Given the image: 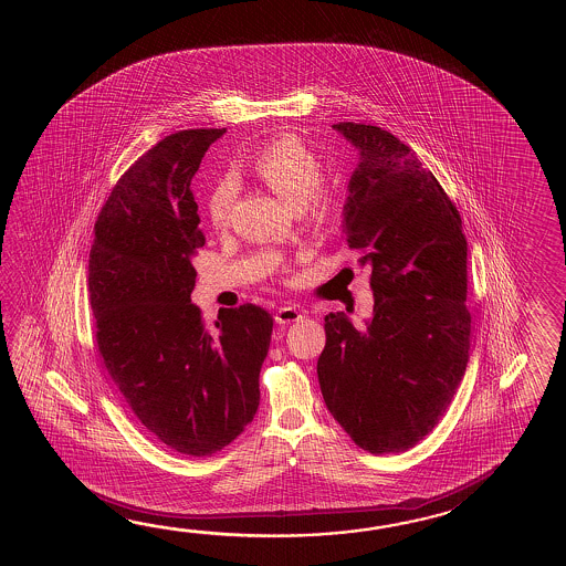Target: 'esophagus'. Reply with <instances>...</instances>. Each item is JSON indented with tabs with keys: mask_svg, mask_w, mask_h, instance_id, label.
Wrapping results in <instances>:
<instances>
[{
	"mask_svg": "<svg viewBox=\"0 0 566 566\" xmlns=\"http://www.w3.org/2000/svg\"><path fill=\"white\" fill-rule=\"evenodd\" d=\"M303 317V312L297 310L295 305H283L275 312V322L281 325L293 324V322H300Z\"/></svg>",
	"mask_w": 566,
	"mask_h": 566,
	"instance_id": "obj_1",
	"label": "esophagus"
}]
</instances>
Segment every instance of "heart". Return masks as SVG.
Masks as SVG:
<instances>
[{"mask_svg":"<svg viewBox=\"0 0 566 566\" xmlns=\"http://www.w3.org/2000/svg\"><path fill=\"white\" fill-rule=\"evenodd\" d=\"M254 171L279 198L301 208L313 230H327L336 224L342 205L334 190L319 186L324 181V166L319 156L295 135H281L263 145L254 156ZM239 186L234 178H222L206 200V212L214 229L229 224Z\"/></svg>","mask_w":566,"mask_h":566,"instance_id":"heart-1","label":"heart"}]
</instances>
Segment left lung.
Segmentation results:
<instances>
[{"instance_id":"8db88e82","label":"left lung","mask_w":566,"mask_h":566,"mask_svg":"<svg viewBox=\"0 0 566 566\" xmlns=\"http://www.w3.org/2000/svg\"><path fill=\"white\" fill-rule=\"evenodd\" d=\"M360 154L344 205L346 242L370 266L373 319L325 315V407L374 455L417 446L446 415L470 360L468 241L458 208L409 145L336 123Z\"/></svg>"}]
</instances>
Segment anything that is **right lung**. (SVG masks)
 <instances>
[{"instance_id":"1","label":"right lung","mask_w":566,"mask_h":566,"mask_svg":"<svg viewBox=\"0 0 566 566\" xmlns=\"http://www.w3.org/2000/svg\"><path fill=\"white\" fill-rule=\"evenodd\" d=\"M227 129L168 135L127 169L96 218L88 291L96 346L135 417L190 458L232 443L259 409L273 317L244 303L206 325L192 259L206 244L190 184Z\"/></svg>"}]
</instances>
